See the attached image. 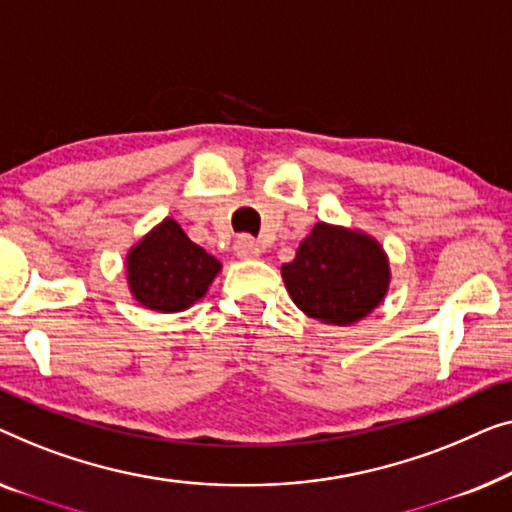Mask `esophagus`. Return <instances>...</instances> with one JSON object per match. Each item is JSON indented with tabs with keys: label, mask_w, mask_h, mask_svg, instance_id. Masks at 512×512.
Segmentation results:
<instances>
[{
	"label": "esophagus",
	"mask_w": 512,
	"mask_h": 512,
	"mask_svg": "<svg viewBox=\"0 0 512 512\" xmlns=\"http://www.w3.org/2000/svg\"><path fill=\"white\" fill-rule=\"evenodd\" d=\"M234 253L241 259H253L259 255V246L253 236H239V239L234 241Z\"/></svg>",
	"instance_id": "1"
}]
</instances>
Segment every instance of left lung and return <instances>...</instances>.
<instances>
[{
  "label": "left lung",
  "mask_w": 512,
  "mask_h": 512,
  "mask_svg": "<svg viewBox=\"0 0 512 512\" xmlns=\"http://www.w3.org/2000/svg\"><path fill=\"white\" fill-rule=\"evenodd\" d=\"M283 280L294 304L327 325H355L380 306L390 287V262L373 236L318 222L301 241Z\"/></svg>",
  "instance_id": "8db88e82"
}]
</instances>
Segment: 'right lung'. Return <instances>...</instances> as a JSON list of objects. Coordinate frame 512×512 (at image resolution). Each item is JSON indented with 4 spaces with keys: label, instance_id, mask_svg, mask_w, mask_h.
<instances>
[{
    "label": "right lung",
    "instance_id": "1",
    "mask_svg": "<svg viewBox=\"0 0 512 512\" xmlns=\"http://www.w3.org/2000/svg\"><path fill=\"white\" fill-rule=\"evenodd\" d=\"M220 266L174 218H164L127 253L129 292L150 311L178 313L204 297Z\"/></svg>",
    "mask_w": 512,
    "mask_h": 512
}]
</instances>
